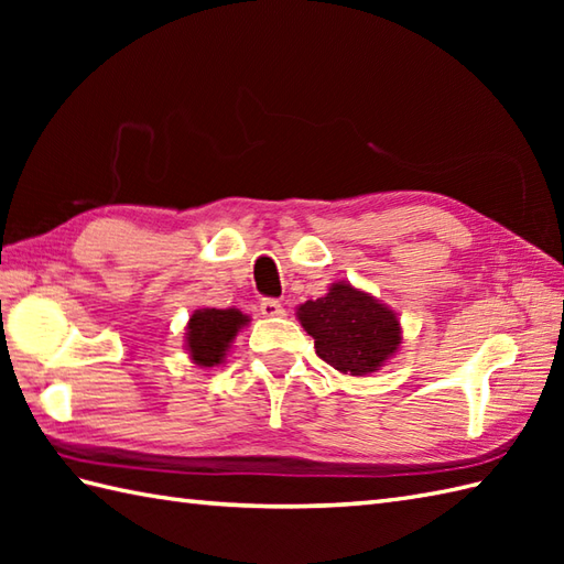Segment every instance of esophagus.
Here are the masks:
<instances>
[{
  "label": "esophagus",
  "instance_id": "1",
  "mask_svg": "<svg viewBox=\"0 0 564 564\" xmlns=\"http://www.w3.org/2000/svg\"><path fill=\"white\" fill-rule=\"evenodd\" d=\"M259 313L263 317H283L285 310L279 301H273V297H263V301L259 303Z\"/></svg>",
  "mask_w": 564,
  "mask_h": 564
}]
</instances>
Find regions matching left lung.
<instances>
[{
  "instance_id": "8db88e82",
  "label": "left lung",
  "mask_w": 564,
  "mask_h": 564,
  "mask_svg": "<svg viewBox=\"0 0 564 564\" xmlns=\"http://www.w3.org/2000/svg\"><path fill=\"white\" fill-rule=\"evenodd\" d=\"M297 319L315 339L322 361L344 376L376 373L402 344L398 313L346 281L332 283L327 295L303 303Z\"/></svg>"
}]
</instances>
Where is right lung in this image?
I'll use <instances>...</instances> for the list:
<instances>
[{
	"instance_id": "add662e5",
	"label": "right lung",
	"mask_w": 564,
	"mask_h": 564,
	"mask_svg": "<svg viewBox=\"0 0 564 564\" xmlns=\"http://www.w3.org/2000/svg\"><path fill=\"white\" fill-rule=\"evenodd\" d=\"M249 325V317L239 310L203 307L196 310L186 327V351L196 366L210 368L223 364L225 351L230 349L237 332Z\"/></svg>"
}]
</instances>
